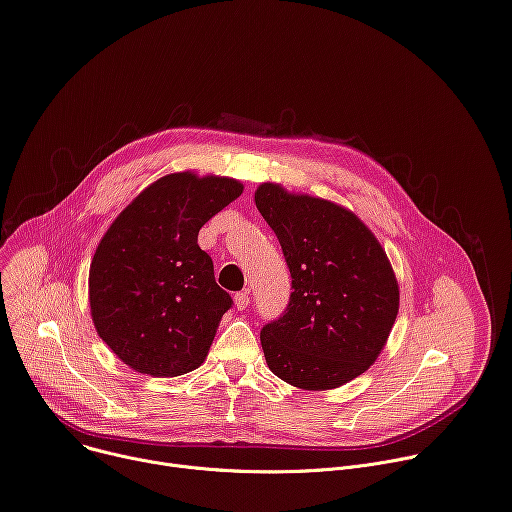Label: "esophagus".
<instances>
[{
  "label": "esophagus",
  "instance_id": "1",
  "mask_svg": "<svg viewBox=\"0 0 512 512\" xmlns=\"http://www.w3.org/2000/svg\"><path fill=\"white\" fill-rule=\"evenodd\" d=\"M234 303H236V309H238V311H244V309L250 305V297H248V293H236Z\"/></svg>",
  "mask_w": 512,
  "mask_h": 512
}]
</instances>
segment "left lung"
Returning <instances> with one entry per match:
<instances>
[{
    "instance_id": "left-lung-1",
    "label": "left lung",
    "mask_w": 512,
    "mask_h": 512,
    "mask_svg": "<svg viewBox=\"0 0 512 512\" xmlns=\"http://www.w3.org/2000/svg\"><path fill=\"white\" fill-rule=\"evenodd\" d=\"M256 207L291 270V299L266 323L268 368L305 390L337 388L366 372L399 313V282L368 227L331 201L262 183Z\"/></svg>"
}]
</instances>
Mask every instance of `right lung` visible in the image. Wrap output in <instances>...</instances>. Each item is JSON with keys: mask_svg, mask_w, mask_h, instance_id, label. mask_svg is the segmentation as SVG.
<instances>
[{"mask_svg": "<svg viewBox=\"0 0 512 512\" xmlns=\"http://www.w3.org/2000/svg\"><path fill=\"white\" fill-rule=\"evenodd\" d=\"M242 183L166 175L109 225L89 268V305L103 342L132 370L168 378L199 368L230 293L197 244L201 227L242 195Z\"/></svg>", "mask_w": 512, "mask_h": 512, "instance_id": "1", "label": "right lung"}]
</instances>
